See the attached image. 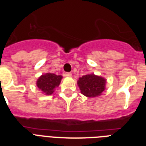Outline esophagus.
<instances>
[{
    "instance_id": "34e87169",
    "label": "esophagus",
    "mask_w": 146,
    "mask_h": 146,
    "mask_svg": "<svg viewBox=\"0 0 146 146\" xmlns=\"http://www.w3.org/2000/svg\"><path fill=\"white\" fill-rule=\"evenodd\" d=\"M64 76H66V77H71V76H72V73H64Z\"/></svg>"
}]
</instances>
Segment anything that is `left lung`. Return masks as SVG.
I'll use <instances>...</instances> for the list:
<instances>
[{
  "mask_svg": "<svg viewBox=\"0 0 146 146\" xmlns=\"http://www.w3.org/2000/svg\"><path fill=\"white\" fill-rule=\"evenodd\" d=\"M77 84L82 95L89 98L97 97L104 91L106 80L95 74H87L79 79Z\"/></svg>",
  "mask_w": 146,
  "mask_h": 146,
  "instance_id": "1",
  "label": "left lung"
}]
</instances>
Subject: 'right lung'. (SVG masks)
Instances as JSON below:
<instances>
[{
  "mask_svg": "<svg viewBox=\"0 0 146 146\" xmlns=\"http://www.w3.org/2000/svg\"><path fill=\"white\" fill-rule=\"evenodd\" d=\"M62 76L56 75L54 73H47L38 79L36 86L38 89L47 96L51 95L54 92L55 88L59 86Z\"/></svg>",
  "mask_w": 146,
  "mask_h": 146,
  "instance_id": "add662e5",
  "label": "right lung"
}]
</instances>
